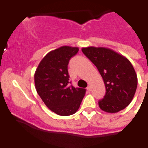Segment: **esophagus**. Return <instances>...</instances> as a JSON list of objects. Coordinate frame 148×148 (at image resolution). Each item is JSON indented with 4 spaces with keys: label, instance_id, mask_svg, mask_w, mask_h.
I'll return each mask as SVG.
<instances>
[{
    "label": "esophagus",
    "instance_id": "esophagus-1",
    "mask_svg": "<svg viewBox=\"0 0 148 148\" xmlns=\"http://www.w3.org/2000/svg\"><path fill=\"white\" fill-rule=\"evenodd\" d=\"M87 90H88L89 92H90V91H91V86H90V85H89L88 87H87Z\"/></svg>",
    "mask_w": 148,
    "mask_h": 148
}]
</instances>
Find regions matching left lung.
I'll list each match as a JSON object with an SVG mask.
<instances>
[{"mask_svg":"<svg viewBox=\"0 0 148 148\" xmlns=\"http://www.w3.org/2000/svg\"><path fill=\"white\" fill-rule=\"evenodd\" d=\"M82 50L97 67L105 84L106 94L99 101V108L109 113L125 109L133 100L138 84L130 61L109 48L88 47Z\"/></svg>","mask_w":148,"mask_h":148,"instance_id":"left-lung-1","label":"left lung"}]
</instances>
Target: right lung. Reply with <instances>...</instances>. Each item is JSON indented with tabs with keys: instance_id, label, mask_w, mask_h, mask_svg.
<instances>
[{
	"instance_id": "add662e5",
	"label": "right lung",
	"mask_w": 148,
	"mask_h": 148,
	"mask_svg": "<svg viewBox=\"0 0 148 148\" xmlns=\"http://www.w3.org/2000/svg\"><path fill=\"white\" fill-rule=\"evenodd\" d=\"M78 47L63 46L50 51L39 63L35 73V89L45 105L59 116L76 113L86 90L70 86L67 65Z\"/></svg>"
}]
</instances>
